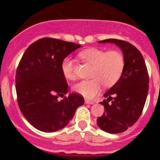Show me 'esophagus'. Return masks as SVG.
<instances>
[{
	"instance_id": "obj_1",
	"label": "esophagus",
	"mask_w": 160,
	"mask_h": 160,
	"mask_svg": "<svg viewBox=\"0 0 160 160\" xmlns=\"http://www.w3.org/2000/svg\"><path fill=\"white\" fill-rule=\"evenodd\" d=\"M85 103H86V104H94V101H90V100L86 99V100H85Z\"/></svg>"
}]
</instances>
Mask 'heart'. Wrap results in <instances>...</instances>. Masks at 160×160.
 <instances>
[{"label":"heart","mask_w":160,"mask_h":160,"mask_svg":"<svg viewBox=\"0 0 160 160\" xmlns=\"http://www.w3.org/2000/svg\"><path fill=\"white\" fill-rule=\"evenodd\" d=\"M79 58L92 66L89 80H84L73 86V90L87 98H92L99 93L102 86H114L122 75L125 65L123 55L116 50L107 52L98 48H89L78 53ZM62 72L68 80L76 79L74 62L66 58L62 63Z\"/></svg>","instance_id":"obj_1"}]
</instances>
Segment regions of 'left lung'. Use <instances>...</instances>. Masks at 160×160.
Returning a JSON list of instances; mask_svg holds the SVG:
<instances>
[{"mask_svg": "<svg viewBox=\"0 0 160 160\" xmlns=\"http://www.w3.org/2000/svg\"><path fill=\"white\" fill-rule=\"evenodd\" d=\"M98 43H114L123 53L125 65L122 75L104 94L101 102L105 111L97 118L98 128L118 134L127 131L142 114L149 88V76L142 53L131 43L118 39H106Z\"/></svg>", "mask_w": 160, "mask_h": 160, "instance_id": "left-lung-1", "label": "left lung"}]
</instances>
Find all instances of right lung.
I'll return each mask as SVG.
<instances>
[{"instance_id": "add662e5", "label": "right lung", "mask_w": 160, "mask_h": 160, "mask_svg": "<svg viewBox=\"0 0 160 160\" xmlns=\"http://www.w3.org/2000/svg\"><path fill=\"white\" fill-rule=\"evenodd\" d=\"M80 45L44 38L27 48L16 73V91L19 108L36 129L53 132L65 128L78 107L84 104L80 94L68 92L62 63Z\"/></svg>"}]
</instances>
